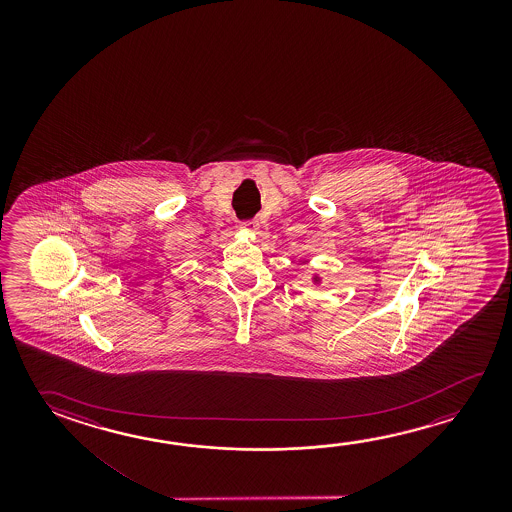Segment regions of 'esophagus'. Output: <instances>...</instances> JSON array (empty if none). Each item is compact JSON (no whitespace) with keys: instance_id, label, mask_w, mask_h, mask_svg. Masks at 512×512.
<instances>
[{"instance_id":"obj_1","label":"esophagus","mask_w":512,"mask_h":512,"mask_svg":"<svg viewBox=\"0 0 512 512\" xmlns=\"http://www.w3.org/2000/svg\"><path fill=\"white\" fill-rule=\"evenodd\" d=\"M239 227H241V230H244L246 234H255V232L259 230V223H257V221H243Z\"/></svg>"}]
</instances>
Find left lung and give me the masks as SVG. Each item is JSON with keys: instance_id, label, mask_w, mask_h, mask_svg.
Segmentation results:
<instances>
[{"instance_id": "1", "label": "left lung", "mask_w": 512, "mask_h": 512, "mask_svg": "<svg viewBox=\"0 0 512 512\" xmlns=\"http://www.w3.org/2000/svg\"><path fill=\"white\" fill-rule=\"evenodd\" d=\"M321 282H323L321 275H319V273H312V284L319 285Z\"/></svg>"}]
</instances>
